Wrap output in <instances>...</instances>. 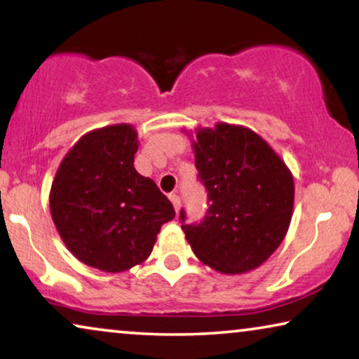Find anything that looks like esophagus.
I'll list each match as a JSON object with an SVG mask.
<instances>
[{
  "mask_svg": "<svg viewBox=\"0 0 359 359\" xmlns=\"http://www.w3.org/2000/svg\"><path fill=\"white\" fill-rule=\"evenodd\" d=\"M170 201H171V204H173L176 212H178L180 208H181V198H180V196L178 194H170Z\"/></svg>",
  "mask_w": 359,
  "mask_h": 359,
  "instance_id": "esophagus-1",
  "label": "esophagus"
}]
</instances>
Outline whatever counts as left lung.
<instances>
[{
  "instance_id": "8db88e82",
  "label": "left lung",
  "mask_w": 359,
  "mask_h": 359,
  "mask_svg": "<svg viewBox=\"0 0 359 359\" xmlns=\"http://www.w3.org/2000/svg\"><path fill=\"white\" fill-rule=\"evenodd\" d=\"M191 142L210 204L203 224L183 225L186 240L198 259L215 271L257 269L276 252L291 224V170L263 137L245 126L198 127Z\"/></svg>"
}]
</instances>
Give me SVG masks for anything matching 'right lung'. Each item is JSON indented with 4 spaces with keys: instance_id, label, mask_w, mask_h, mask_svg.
I'll list each match as a JSON object with an SVG mask.
<instances>
[{
    "instance_id": "1",
    "label": "right lung",
    "mask_w": 359,
    "mask_h": 359,
    "mask_svg": "<svg viewBox=\"0 0 359 359\" xmlns=\"http://www.w3.org/2000/svg\"><path fill=\"white\" fill-rule=\"evenodd\" d=\"M137 149L132 124L90 130L63 156L48 194L65 247L106 273L144 263L161 225L175 217L168 198L135 171Z\"/></svg>"
}]
</instances>
